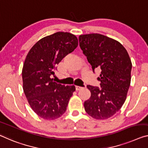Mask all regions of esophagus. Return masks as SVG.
Listing matches in <instances>:
<instances>
[{
	"mask_svg": "<svg viewBox=\"0 0 148 148\" xmlns=\"http://www.w3.org/2000/svg\"><path fill=\"white\" fill-rule=\"evenodd\" d=\"M82 88H83V87H79V86H75V89H76V90H81Z\"/></svg>",
	"mask_w": 148,
	"mask_h": 148,
	"instance_id": "esophagus-1",
	"label": "esophagus"
}]
</instances>
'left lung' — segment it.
Wrapping results in <instances>:
<instances>
[{
    "mask_svg": "<svg viewBox=\"0 0 148 148\" xmlns=\"http://www.w3.org/2000/svg\"><path fill=\"white\" fill-rule=\"evenodd\" d=\"M79 45L92 66L101 69V88L87 85L91 95L84 103L93 119L104 120L119 111L126 101L131 81L132 62L119 42L100 34L79 36Z\"/></svg>",
    "mask_w": 148,
    "mask_h": 148,
    "instance_id": "8db88e82",
    "label": "left lung"
}]
</instances>
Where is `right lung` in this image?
Masks as SVG:
<instances>
[{
	"label": "right lung",
	"mask_w": 148,
	"mask_h": 148,
	"mask_svg": "<svg viewBox=\"0 0 148 148\" xmlns=\"http://www.w3.org/2000/svg\"><path fill=\"white\" fill-rule=\"evenodd\" d=\"M77 45L75 36L58 32L40 39L27 54L22 71L24 92L34 112L42 119H57L66 110L75 87L57 83L51 76L56 65Z\"/></svg>",
	"instance_id": "add662e5"
}]
</instances>
